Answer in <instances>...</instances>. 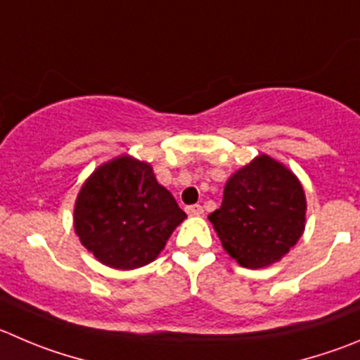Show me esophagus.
<instances>
[{"label": "esophagus", "mask_w": 360, "mask_h": 360, "mask_svg": "<svg viewBox=\"0 0 360 360\" xmlns=\"http://www.w3.org/2000/svg\"><path fill=\"white\" fill-rule=\"evenodd\" d=\"M187 214H189V215H201V214H203V207H201V205H191V207H187Z\"/></svg>", "instance_id": "1"}]
</instances>
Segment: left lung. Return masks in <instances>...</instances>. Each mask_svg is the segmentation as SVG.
<instances>
[{
  "label": "left lung",
  "mask_w": 360,
  "mask_h": 360,
  "mask_svg": "<svg viewBox=\"0 0 360 360\" xmlns=\"http://www.w3.org/2000/svg\"><path fill=\"white\" fill-rule=\"evenodd\" d=\"M208 221L231 258L245 269H263L302 237L306 196L292 171L259 155L229 178L221 208Z\"/></svg>",
  "instance_id": "8db88e82"
}]
</instances>
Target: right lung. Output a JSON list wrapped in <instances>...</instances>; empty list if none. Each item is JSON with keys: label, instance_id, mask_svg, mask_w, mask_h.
<instances>
[{"label": "right lung", "instance_id": "obj_1", "mask_svg": "<svg viewBox=\"0 0 360 360\" xmlns=\"http://www.w3.org/2000/svg\"><path fill=\"white\" fill-rule=\"evenodd\" d=\"M186 217L150 164L123 155L98 167L81 187L74 228L98 262L131 270L153 262Z\"/></svg>", "mask_w": 360, "mask_h": 360}]
</instances>
